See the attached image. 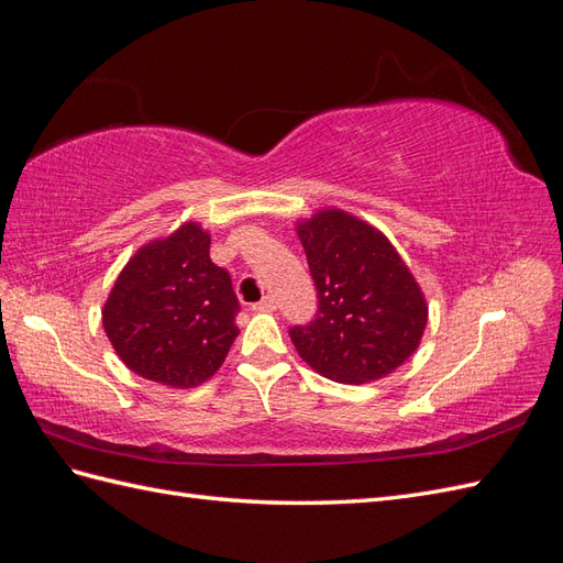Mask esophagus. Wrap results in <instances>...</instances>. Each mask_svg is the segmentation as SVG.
<instances>
[{
  "mask_svg": "<svg viewBox=\"0 0 563 563\" xmlns=\"http://www.w3.org/2000/svg\"><path fill=\"white\" fill-rule=\"evenodd\" d=\"M273 309H276V299L273 297H264L261 302L254 305V311H273Z\"/></svg>",
  "mask_w": 563,
  "mask_h": 563,
  "instance_id": "1",
  "label": "esophagus"
}]
</instances>
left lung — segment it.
I'll return each mask as SVG.
<instances>
[{"label":"left lung","instance_id":"left-lung-1","mask_svg":"<svg viewBox=\"0 0 563 563\" xmlns=\"http://www.w3.org/2000/svg\"><path fill=\"white\" fill-rule=\"evenodd\" d=\"M319 309L290 338L313 372L338 384L384 378L422 341L427 302L382 232L341 208L297 225Z\"/></svg>","mask_w":563,"mask_h":563}]
</instances>
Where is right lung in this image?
I'll list each match as a JSON object with an SVG mask.
<instances>
[{
  "instance_id": "1",
  "label": "right lung",
  "mask_w": 563,
  "mask_h": 563,
  "mask_svg": "<svg viewBox=\"0 0 563 563\" xmlns=\"http://www.w3.org/2000/svg\"><path fill=\"white\" fill-rule=\"evenodd\" d=\"M211 234L185 222L129 258L102 307L117 355L148 382L194 388L225 362L240 329L230 273L211 261Z\"/></svg>"
}]
</instances>
